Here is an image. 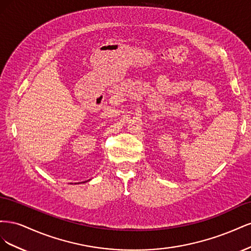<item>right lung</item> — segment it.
Returning a JSON list of instances; mask_svg holds the SVG:
<instances>
[{
  "label": "right lung",
  "mask_w": 251,
  "mask_h": 251,
  "mask_svg": "<svg viewBox=\"0 0 251 251\" xmlns=\"http://www.w3.org/2000/svg\"><path fill=\"white\" fill-rule=\"evenodd\" d=\"M91 179H89V180H87V181H83V182H81V183H85V182H88V181H90ZM78 183H79V182H78ZM71 184V183H70ZM75 184H76V183H75Z\"/></svg>",
  "instance_id": "add662e5"
}]
</instances>
